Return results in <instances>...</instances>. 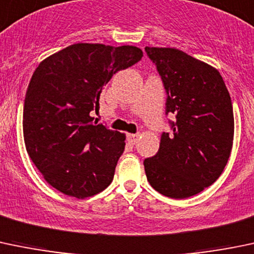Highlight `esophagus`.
Segmentation results:
<instances>
[{"label":"esophagus","mask_w":254,"mask_h":254,"mask_svg":"<svg viewBox=\"0 0 254 254\" xmlns=\"http://www.w3.org/2000/svg\"><path fill=\"white\" fill-rule=\"evenodd\" d=\"M138 138H139V134L138 133H128L127 134V140L130 143V144H135L138 142Z\"/></svg>","instance_id":"obj_1"}]
</instances>
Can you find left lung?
I'll use <instances>...</instances> for the list:
<instances>
[{
  "instance_id": "1",
  "label": "left lung",
  "mask_w": 254,
  "mask_h": 254,
  "mask_svg": "<svg viewBox=\"0 0 254 254\" xmlns=\"http://www.w3.org/2000/svg\"><path fill=\"white\" fill-rule=\"evenodd\" d=\"M166 89V112L176 115L172 133L161 134L144 160L149 184L166 197L184 199L220 177L234 143V111L215 67L174 48H145Z\"/></svg>"
}]
</instances>
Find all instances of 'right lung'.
Listing matches in <instances>:
<instances>
[{
  "label": "right lung",
  "instance_id": "right-lung-1",
  "mask_svg": "<svg viewBox=\"0 0 254 254\" xmlns=\"http://www.w3.org/2000/svg\"><path fill=\"white\" fill-rule=\"evenodd\" d=\"M137 46L79 43L55 52L34 70L25 93L24 143L50 186L78 199L112 182L126 134L93 124L103 88L137 64Z\"/></svg>",
  "mask_w": 254,
  "mask_h": 254
}]
</instances>
